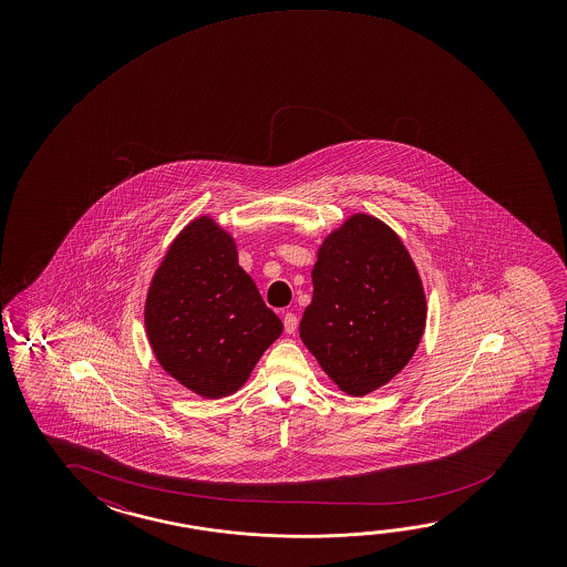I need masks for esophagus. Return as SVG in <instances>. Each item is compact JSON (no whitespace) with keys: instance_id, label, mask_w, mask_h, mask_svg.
<instances>
[{"instance_id":"obj_1","label":"esophagus","mask_w":567,"mask_h":567,"mask_svg":"<svg viewBox=\"0 0 567 567\" xmlns=\"http://www.w3.org/2000/svg\"><path fill=\"white\" fill-rule=\"evenodd\" d=\"M282 324H285V332L287 334H295V330H297L298 318L297 315H292V312H287L285 318H282Z\"/></svg>"}]
</instances>
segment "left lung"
<instances>
[{"label":"left lung","instance_id":"1","mask_svg":"<svg viewBox=\"0 0 567 567\" xmlns=\"http://www.w3.org/2000/svg\"><path fill=\"white\" fill-rule=\"evenodd\" d=\"M312 285L300 338L328 378L353 398L393 380L427 322L423 282L398 233L352 215L320 245Z\"/></svg>","mask_w":567,"mask_h":567}]
</instances>
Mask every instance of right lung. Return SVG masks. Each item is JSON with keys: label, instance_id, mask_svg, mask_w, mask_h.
I'll list each match as a JSON object with an SVG mask.
<instances>
[{"label": "right lung", "instance_id": "obj_1", "mask_svg": "<svg viewBox=\"0 0 567 567\" xmlns=\"http://www.w3.org/2000/svg\"><path fill=\"white\" fill-rule=\"evenodd\" d=\"M144 322L159 365L205 400L249 380L282 322L239 267L231 235L197 217L169 245L150 282Z\"/></svg>", "mask_w": 567, "mask_h": 567}]
</instances>
